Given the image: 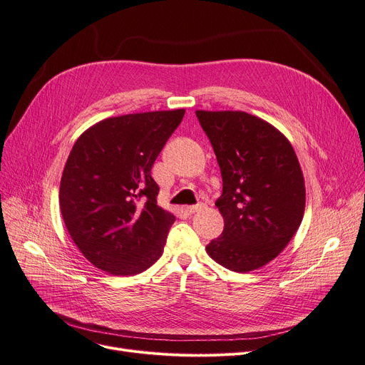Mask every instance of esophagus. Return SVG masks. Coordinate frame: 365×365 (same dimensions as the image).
I'll list each match as a JSON object with an SVG mask.
<instances>
[{
	"instance_id": "34e87169",
	"label": "esophagus",
	"mask_w": 365,
	"mask_h": 365,
	"mask_svg": "<svg viewBox=\"0 0 365 365\" xmlns=\"http://www.w3.org/2000/svg\"><path fill=\"white\" fill-rule=\"evenodd\" d=\"M204 208H205L204 204H197V205H189V207H186L185 210H186L187 215H195V213L201 212V210H204Z\"/></svg>"
}]
</instances>
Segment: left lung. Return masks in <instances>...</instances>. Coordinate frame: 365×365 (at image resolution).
<instances>
[{"instance_id":"left-lung-1","label":"left lung","mask_w":365,"mask_h":365,"mask_svg":"<svg viewBox=\"0 0 365 365\" xmlns=\"http://www.w3.org/2000/svg\"><path fill=\"white\" fill-rule=\"evenodd\" d=\"M220 167L216 201L223 232L208 256L226 269L250 272L274 260L297 232L306 189L296 152L267 121L242 110H197Z\"/></svg>"}]
</instances>
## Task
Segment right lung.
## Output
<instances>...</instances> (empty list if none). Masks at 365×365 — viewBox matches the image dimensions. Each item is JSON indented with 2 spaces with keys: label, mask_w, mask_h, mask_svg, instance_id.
I'll return each instance as SVG.
<instances>
[{
  "label": "right lung",
  "mask_w": 365,
  "mask_h": 365,
  "mask_svg": "<svg viewBox=\"0 0 365 365\" xmlns=\"http://www.w3.org/2000/svg\"><path fill=\"white\" fill-rule=\"evenodd\" d=\"M185 109L112 117L75 142L59 189L68 232L83 256L110 275L146 271L176 217L157 204L150 170Z\"/></svg>",
  "instance_id": "1"
}]
</instances>
